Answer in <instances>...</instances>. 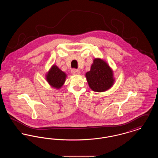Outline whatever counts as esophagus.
Wrapping results in <instances>:
<instances>
[{"mask_svg":"<svg viewBox=\"0 0 158 158\" xmlns=\"http://www.w3.org/2000/svg\"><path fill=\"white\" fill-rule=\"evenodd\" d=\"M71 73H72V74L73 75H79V74L81 73V72H80L79 70L73 69L72 70Z\"/></svg>","mask_w":158,"mask_h":158,"instance_id":"obj_1","label":"esophagus"}]
</instances>
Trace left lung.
Here are the masks:
<instances>
[{
	"instance_id": "left-lung-1",
	"label": "left lung",
	"mask_w": 158,
	"mask_h": 158,
	"mask_svg": "<svg viewBox=\"0 0 158 158\" xmlns=\"http://www.w3.org/2000/svg\"><path fill=\"white\" fill-rule=\"evenodd\" d=\"M89 86L93 91L102 92L109 89L114 83L113 70L101 59H95L90 71L86 73Z\"/></svg>"
}]
</instances>
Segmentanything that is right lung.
Masks as SVG:
<instances>
[{
  "label": "right lung",
  "mask_w": 158,
  "mask_h": 158,
  "mask_svg": "<svg viewBox=\"0 0 158 158\" xmlns=\"http://www.w3.org/2000/svg\"><path fill=\"white\" fill-rule=\"evenodd\" d=\"M46 80L53 88L60 89L66 81L67 75L56 65H53L46 75Z\"/></svg>",
  "instance_id": "obj_1"
}]
</instances>
